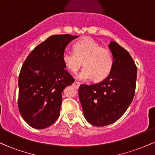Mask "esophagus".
<instances>
[{"label":"esophagus","mask_w":155,"mask_h":155,"mask_svg":"<svg viewBox=\"0 0 155 155\" xmlns=\"http://www.w3.org/2000/svg\"><path fill=\"white\" fill-rule=\"evenodd\" d=\"M73 84L74 85V87H75L76 88H79V87L80 86V83L79 82H78V81H74V84Z\"/></svg>","instance_id":"obj_1"}]
</instances>
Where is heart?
Wrapping results in <instances>:
<instances>
[{
    "label": "heart",
    "mask_w": 155,
    "mask_h": 155,
    "mask_svg": "<svg viewBox=\"0 0 155 155\" xmlns=\"http://www.w3.org/2000/svg\"><path fill=\"white\" fill-rule=\"evenodd\" d=\"M74 51L65 50L63 62L68 71L76 73L83 65L84 68L78 75L82 81L92 79L100 81L109 75L113 67V58L107 49L101 47L95 41L84 38L76 42Z\"/></svg>",
    "instance_id": "heart-1"
}]
</instances>
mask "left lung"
Wrapping results in <instances>:
<instances>
[{"mask_svg": "<svg viewBox=\"0 0 155 155\" xmlns=\"http://www.w3.org/2000/svg\"><path fill=\"white\" fill-rule=\"evenodd\" d=\"M113 67L104 81L95 84H81L79 97L87 122L102 127L114 123L132 103L136 90L137 68L128 51L117 42L108 45Z\"/></svg>", "mask_w": 155, "mask_h": 155, "instance_id": "8db88e82", "label": "left lung"}]
</instances>
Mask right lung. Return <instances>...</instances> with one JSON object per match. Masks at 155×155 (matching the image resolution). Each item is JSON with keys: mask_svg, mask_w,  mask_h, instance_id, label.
I'll return each mask as SVG.
<instances>
[{"mask_svg": "<svg viewBox=\"0 0 155 155\" xmlns=\"http://www.w3.org/2000/svg\"><path fill=\"white\" fill-rule=\"evenodd\" d=\"M79 35H54L30 53L19 76V110L24 120L35 129L52 124L60 116L62 93L74 82L65 70L63 52Z\"/></svg>", "mask_w": 155, "mask_h": 155, "instance_id": "right-lung-1", "label": "right lung"}]
</instances>
